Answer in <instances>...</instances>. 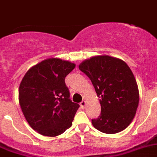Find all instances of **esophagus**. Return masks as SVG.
<instances>
[{
    "mask_svg": "<svg viewBox=\"0 0 157 157\" xmlns=\"http://www.w3.org/2000/svg\"><path fill=\"white\" fill-rule=\"evenodd\" d=\"M86 101H82V102H80V106H81L83 109L85 108V106H86Z\"/></svg>",
    "mask_w": 157,
    "mask_h": 157,
    "instance_id": "1",
    "label": "esophagus"
}]
</instances>
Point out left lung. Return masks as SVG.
<instances>
[{
    "label": "left lung",
    "mask_w": 157,
    "mask_h": 157,
    "mask_svg": "<svg viewBox=\"0 0 157 157\" xmlns=\"http://www.w3.org/2000/svg\"><path fill=\"white\" fill-rule=\"evenodd\" d=\"M79 69L90 79L100 98L101 114L92 119L93 127L105 134L125 129L139 103L138 86L128 64L119 58L97 55L80 63Z\"/></svg>",
    "instance_id": "8db88e82"
}]
</instances>
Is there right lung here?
Segmentation results:
<instances>
[{"label":"right lung","mask_w":157,"mask_h":157,"mask_svg":"<svg viewBox=\"0 0 157 157\" xmlns=\"http://www.w3.org/2000/svg\"><path fill=\"white\" fill-rule=\"evenodd\" d=\"M75 66L48 58L30 67L20 83V108L30 127L42 135L56 137L72 125L80 105L69 99L64 80Z\"/></svg>","instance_id":"right-lung-1"}]
</instances>
